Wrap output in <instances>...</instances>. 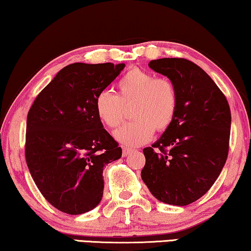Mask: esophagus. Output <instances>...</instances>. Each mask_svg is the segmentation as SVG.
Returning a JSON list of instances; mask_svg holds the SVG:
<instances>
[{
  "label": "esophagus",
  "mask_w": 251,
  "mask_h": 251,
  "mask_svg": "<svg viewBox=\"0 0 251 251\" xmlns=\"http://www.w3.org/2000/svg\"><path fill=\"white\" fill-rule=\"evenodd\" d=\"M133 152L132 150H130V149H126V147H123V151H122V155L123 156H128L129 154H131Z\"/></svg>",
  "instance_id": "obj_1"
}]
</instances>
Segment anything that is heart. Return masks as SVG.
<instances>
[{
  "instance_id": "heart-1",
  "label": "heart",
  "mask_w": 251,
  "mask_h": 251,
  "mask_svg": "<svg viewBox=\"0 0 251 251\" xmlns=\"http://www.w3.org/2000/svg\"><path fill=\"white\" fill-rule=\"evenodd\" d=\"M132 102L131 118L135 120L114 131V138L128 147L147 143L154 130L169 128L178 108L177 89L169 78L132 68L118 82V95L102 90L96 96L95 109L106 126L115 128L125 118V106Z\"/></svg>"
}]
</instances>
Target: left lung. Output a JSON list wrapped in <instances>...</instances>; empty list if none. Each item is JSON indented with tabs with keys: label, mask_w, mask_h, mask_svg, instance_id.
<instances>
[{
	"label": "left lung",
	"mask_w": 251,
	"mask_h": 251,
	"mask_svg": "<svg viewBox=\"0 0 251 251\" xmlns=\"http://www.w3.org/2000/svg\"><path fill=\"white\" fill-rule=\"evenodd\" d=\"M149 66L173 81L178 108L152 147L143 150L142 179L154 197L187 205L210 190L228 154L231 111L212 78L184 58H162Z\"/></svg>",
	"instance_id": "8db88e82"
}]
</instances>
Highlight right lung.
Masks as SVG:
<instances>
[{
  "label": "right lung",
  "instance_id": "add662e5",
  "mask_svg": "<svg viewBox=\"0 0 251 251\" xmlns=\"http://www.w3.org/2000/svg\"><path fill=\"white\" fill-rule=\"evenodd\" d=\"M125 64L74 63L58 72L27 115L25 156L37 188L58 210L81 215L102 198V170L122 155L95 109V98Z\"/></svg>",
  "mask_w": 251,
  "mask_h": 251
}]
</instances>
